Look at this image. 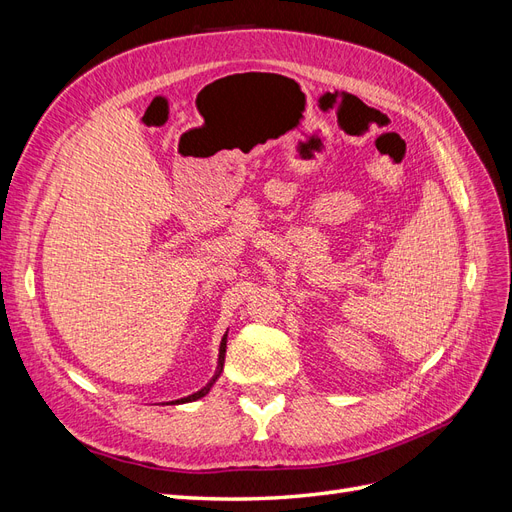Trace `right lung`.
I'll list each match as a JSON object with an SVG mask.
<instances>
[{
	"mask_svg": "<svg viewBox=\"0 0 512 512\" xmlns=\"http://www.w3.org/2000/svg\"><path fill=\"white\" fill-rule=\"evenodd\" d=\"M226 339H228V331L224 333V337H222V342H220V352H218V367H215V374L211 376V380L203 386V389L200 391H196V393H192V395H188V397H181V399H175V401H168L170 406H179V404H190V401H196V399H200V397H205L211 389H213V384L218 382V378L222 376V371H224V359H226Z\"/></svg>",
	"mask_w": 512,
	"mask_h": 512,
	"instance_id": "add662e5",
	"label": "right lung"
}]
</instances>
